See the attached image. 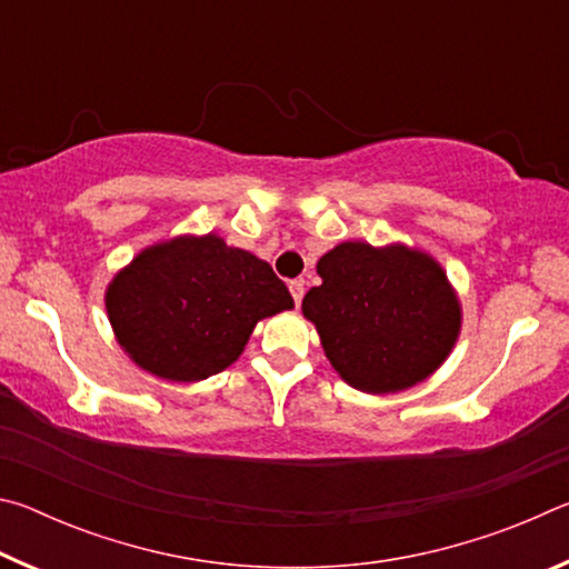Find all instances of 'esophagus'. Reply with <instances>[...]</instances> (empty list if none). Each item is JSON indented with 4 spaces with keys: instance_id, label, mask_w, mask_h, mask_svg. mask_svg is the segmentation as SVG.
<instances>
[{
    "instance_id": "1",
    "label": "esophagus",
    "mask_w": 569,
    "mask_h": 569,
    "mask_svg": "<svg viewBox=\"0 0 569 569\" xmlns=\"http://www.w3.org/2000/svg\"><path fill=\"white\" fill-rule=\"evenodd\" d=\"M288 291H291L296 306H301V301H303V293H306L303 281H291V283H288Z\"/></svg>"
}]
</instances>
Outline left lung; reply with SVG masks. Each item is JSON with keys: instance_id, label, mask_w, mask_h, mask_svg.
<instances>
[{"instance_id": "left-lung-1", "label": "left lung", "mask_w": 569, "mask_h": 569, "mask_svg": "<svg viewBox=\"0 0 569 569\" xmlns=\"http://www.w3.org/2000/svg\"><path fill=\"white\" fill-rule=\"evenodd\" d=\"M303 316L349 387L397 393L429 379L461 331L457 291L435 258L403 243L346 240L319 258Z\"/></svg>"}]
</instances>
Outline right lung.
<instances>
[{
    "label": "right lung",
    "instance_id": "obj_1",
    "mask_svg": "<svg viewBox=\"0 0 569 569\" xmlns=\"http://www.w3.org/2000/svg\"><path fill=\"white\" fill-rule=\"evenodd\" d=\"M104 308L122 351L166 381H203L228 369L256 323L291 311L273 268L216 233L176 236L114 273Z\"/></svg>",
    "mask_w": 569,
    "mask_h": 569
}]
</instances>
